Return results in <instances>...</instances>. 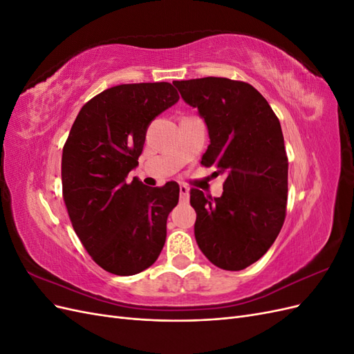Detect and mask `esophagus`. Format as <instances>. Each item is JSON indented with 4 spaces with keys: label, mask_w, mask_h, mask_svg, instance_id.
I'll use <instances>...</instances> for the list:
<instances>
[{
    "label": "esophagus",
    "mask_w": 354,
    "mask_h": 354,
    "mask_svg": "<svg viewBox=\"0 0 354 354\" xmlns=\"http://www.w3.org/2000/svg\"><path fill=\"white\" fill-rule=\"evenodd\" d=\"M180 199L183 202H187V199H189V187L185 185L180 186Z\"/></svg>",
    "instance_id": "1"
}]
</instances>
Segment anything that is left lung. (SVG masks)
Wrapping results in <instances>:
<instances>
[{
    "label": "left lung",
    "instance_id": "left-lung-1",
    "mask_svg": "<svg viewBox=\"0 0 354 354\" xmlns=\"http://www.w3.org/2000/svg\"><path fill=\"white\" fill-rule=\"evenodd\" d=\"M173 84L208 127L211 143L201 164L226 176L220 198L190 190L198 246L220 269L243 270L267 252L285 221L288 156L281 122L248 82L207 77Z\"/></svg>",
    "mask_w": 354,
    "mask_h": 354
}]
</instances>
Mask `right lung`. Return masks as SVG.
Instances as JSON below:
<instances>
[{
	"label": "right lung",
	"instance_id": "add662e5",
	"mask_svg": "<svg viewBox=\"0 0 354 354\" xmlns=\"http://www.w3.org/2000/svg\"><path fill=\"white\" fill-rule=\"evenodd\" d=\"M178 99L169 82L116 85L82 106L63 146V201L84 248L106 272L140 273L164 248L180 187H147L128 173L149 124Z\"/></svg>",
	"mask_w": 354,
	"mask_h": 354
}]
</instances>
